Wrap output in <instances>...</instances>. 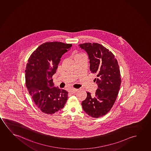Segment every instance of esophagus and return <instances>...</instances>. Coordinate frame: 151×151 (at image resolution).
<instances>
[{
    "mask_svg": "<svg viewBox=\"0 0 151 151\" xmlns=\"http://www.w3.org/2000/svg\"><path fill=\"white\" fill-rule=\"evenodd\" d=\"M78 91V89H70L69 90V92L70 93H74L75 92H76L77 91Z\"/></svg>",
    "mask_w": 151,
    "mask_h": 151,
    "instance_id": "esophagus-1",
    "label": "esophagus"
}]
</instances>
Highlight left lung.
<instances>
[{
  "mask_svg": "<svg viewBox=\"0 0 151 151\" xmlns=\"http://www.w3.org/2000/svg\"><path fill=\"white\" fill-rule=\"evenodd\" d=\"M79 46L89 55L90 70L96 75L94 81L98 86L93 96L86 92L82 108L88 115L98 118L110 111L117 98L121 83L119 65L112 52L99 43L88 42Z\"/></svg>",
  "mask_w": 151,
  "mask_h": 151,
  "instance_id": "8db88e82",
  "label": "left lung"
}]
</instances>
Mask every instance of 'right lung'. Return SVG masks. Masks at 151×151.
I'll use <instances>...</instances> for the list:
<instances>
[{
  "label": "right lung",
  "mask_w": 151,
  "mask_h": 151,
  "mask_svg": "<svg viewBox=\"0 0 151 151\" xmlns=\"http://www.w3.org/2000/svg\"><path fill=\"white\" fill-rule=\"evenodd\" d=\"M71 44L50 42L41 45L28 59L25 70L26 84L29 93L41 112L52 114L64 108L68 92L54 86L55 73L61 58Z\"/></svg>",
  "instance_id": "right-lung-1"
}]
</instances>
